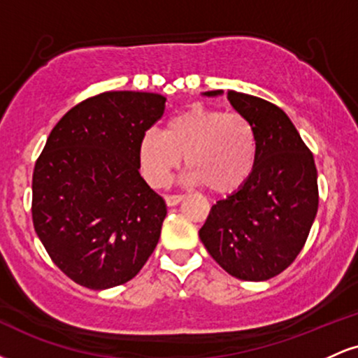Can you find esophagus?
Wrapping results in <instances>:
<instances>
[{
	"label": "esophagus",
	"mask_w": 358,
	"mask_h": 358,
	"mask_svg": "<svg viewBox=\"0 0 358 358\" xmlns=\"http://www.w3.org/2000/svg\"><path fill=\"white\" fill-rule=\"evenodd\" d=\"M183 200V195H166L165 202L168 207H175L176 203H180Z\"/></svg>",
	"instance_id": "esophagus-1"
}]
</instances>
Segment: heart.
<instances>
[{
	"label": "heart",
	"mask_w": 358,
	"mask_h": 358,
	"mask_svg": "<svg viewBox=\"0 0 358 358\" xmlns=\"http://www.w3.org/2000/svg\"><path fill=\"white\" fill-rule=\"evenodd\" d=\"M257 150V131L248 116L192 106L166 122L165 133L143 134L139 163L148 182L163 187L185 156L192 182L213 193H232L252 175Z\"/></svg>",
	"instance_id": "heart-1"
}]
</instances>
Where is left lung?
<instances>
[{"label": "left lung", "instance_id": "1", "mask_svg": "<svg viewBox=\"0 0 358 358\" xmlns=\"http://www.w3.org/2000/svg\"><path fill=\"white\" fill-rule=\"evenodd\" d=\"M210 90L205 96H219ZM227 99L257 131L252 175L212 205L199 236L217 264L244 281H266L293 264L318 212L313 153L282 109L229 90Z\"/></svg>", "mask_w": 358, "mask_h": 358}]
</instances>
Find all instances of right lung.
<instances>
[{
  "instance_id": "1",
  "label": "right lung",
  "mask_w": 358,
  "mask_h": 358,
  "mask_svg": "<svg viewBox=\"0 0 358 358\" xmlns=\"http://www.w3.org/2000/svg\"><path fill=\"white\" fill-rule=\"evenodd\" d=\"M165 101L133 90L89 97L57 122L36 159L35 232L77 285H124L158 244L166 203L139 175V141Z\"/></svg>"
}]
</instances>
